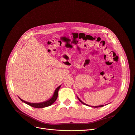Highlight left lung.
<instances>
[{
	"label": "left lung",
	"instance_id": "1",
	"mask_svg": "<svg viewBox=\"0 0 135 135\" xmlns=\"http://www.w3.org/2000/svg\"><path fill=\"white\" fill-rule=\"evenodd\" d=\"M77 98H78V99L79 101H80V102L81 103H82L83 104H84V105H87V106H88V107H93V108H99V107H104V105H99V106H96V107H92V106H89V105H87V104H85L84 103H83V102L81 101V100H80L79 99V98L77 96Z\"/></svg>",
	"mask_w": 135,
	"mask_h": 135
}]
</instances>
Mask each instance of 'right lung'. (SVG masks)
I'll use <instances>...</instances> for the list:
<instances>
[{"mask_svg": "<svg viewBox=\"0 0 135 135\" xmlns=\"http://www.w3.org/2000/svg\"><path fill=\"white\" fill-rule=\"evenodd\" d=\"M61 87V85L60 86H59L57 88L55 91L54 92V95H53L52 97L49 100L46 101H44L42 102V103H29V102H27L23 100L22 99H21V98L19 97V99H20L21 101H22L23 103H25L28 105L31 106V107H33V108H46L47 107H49V106L51 105L52 104H54L55 101L56 100L58 96V92L59 91V89Z\"/></svg>", "mask_w": 135, "mask_h": 135, "instance_id": "obj_1", "label": "right lung"}]
</instances>
